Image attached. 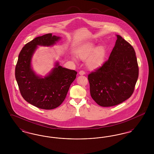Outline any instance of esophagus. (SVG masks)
<instances>
[{"instance_id": "34e87169", "label": "esophagus", "mask_w": 154, "mask_h": 154, "mask_svg": "<svg viewBox=\"0 0 154 154\" xmlns=\"http://www.w3.org/2000/svg\"><path fill=\"white\" fill-rule=\"evenodd\" d=\"M85 74V72H84V71H82V70H81L79 72V74L80 75H84Z\"/></svg>"}]
</instances>
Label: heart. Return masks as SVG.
Segmentation results:
<instances>
[{
	"label": "heart",
	"instance_id": "1",
	"mask_svg": "<svg viewBox=\"0 0 154 154\" xmlns=\"http://www.w3.org/2000/svg\"><path fill=\"white\" fill-rule=\"evenodd\" d=\"M76 55L82 60H87L88 67L95 69L102 65L105 58L106 49L103 45L96 47L92 43H88L83 45L75 51ZM73 60L75 59L72 57Z\"/></svg>",
	"mask_w": 154,
	"mask_h": 154
}]
</instances>
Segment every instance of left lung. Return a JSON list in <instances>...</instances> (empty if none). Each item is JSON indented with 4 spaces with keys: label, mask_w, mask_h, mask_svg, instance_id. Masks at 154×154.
<instances>
[{
    "label": "left lung",
    "mask_w": 154,
    "mask_h": 154,
    "mask_svg": "<svg viewBox=\"0 0 154 154\" xmlns=\"http://www.w3.org/2000/svg\"><path fill=\"white\" fill-rule=\"evenodd\" d=\"M109 59L88 75L90 94L97 104L111 107L132 96L139 77V67L133 47L117 35Z\"/></svg>",
    "instance_id": "1"
}]
</instances>
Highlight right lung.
Here are the masks:
<instances>
[{"mask_svg": "<svg viewBox=\"0 0 154 154\" xmlns=\"http://www.w3.org/2000/svg\"><path fill=\"white\" fill-rule=\"evenodd\" d=\"M60 38L52 33L37 37L25 44L18 56L15 75L21 94L26 102L39 109L58 107L76 78L77 72L60 66L58 62L44 77L36 74L32 67V59L38 46H52Z\"/></svg>", "mask_w": 154, "mask_h": 154, "instance_id": "1", "label": "right lung"}]
</instances>
